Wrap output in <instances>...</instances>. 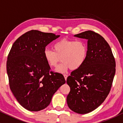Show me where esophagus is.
I'll list each match as a JSON object with an SVG mask.
<instances>
[{"label": "esophagus", "mask_w": 123, "mask_h": 123, "mask_svg": "<svg viewBox=\"0 0 123 123\" xmlns=\"http://www.w3.org/2000/svg\"><path fill=\"white\" fill-rule=\"evenodd\" d=\"M64 78H65V80H67V79L68 75H66V74H64Z\"/></svg>", "instance_id": "1"}]
</instances>
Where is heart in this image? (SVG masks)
<instances>
[{"mask_svg": "<svg viewBox=\"0 0 123 123\" xmlns=\"http://www.w3.org/2000/svg\"><path fill=\"white\" fill-rule=\"evenodd\" d=\"M87 51V45L84 40L62 39L54 44V50L44 49L43 56L51 68L56 67L61 58L62 62L56 71L64 73L69 68L74 70L81 67L86 59Z\"/></svg>", "mask_w": 123, "mask_h": 123, "instance_id": "1", "label": "heart"}]
</instances>
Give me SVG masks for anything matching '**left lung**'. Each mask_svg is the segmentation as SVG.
Wrapping results in <instances>:
<instances>
[{
	"instance_id": "left-lung-1",
	"label": "left lung",
	"mask_w": 123,
	"mask_h": 123,
	"mask_svg": "<svg viewBox=\"0 0 123 123\" xmlns=\"http://www.w3.org/2000/svg\"><path fill=\"white\" fill-rule=\"evenodd\" d=\"M74 36L87 40L88 51L83 65L68 77L70 92L67 102L72 111L85 114L99 106L108 95L115 61L110 45L99 34L86 31Z\"/></svg>"
}]
</instances>
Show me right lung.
<instances>
[{
	"instance_id": "obj_1",
	"label": "right lung",
	"mask_w": 123,
	"mask_h": 123,
	"mask_svg": "<svg viewBox=\"0 0 123 123\" xmlns=\"http://www.w3.org/2000/svg\"><path fill=\"white\" fill-rule=\"evenodd\" d=\"M59 36L32 30L19 37L9 53L6 70L10 89L28 111L46 108L55 93L65 83L62 74L51 71L43 56L46 46Z\"/></svg>"
}]
</instances>
